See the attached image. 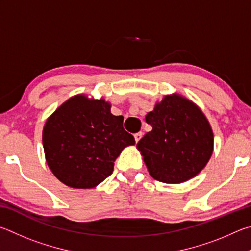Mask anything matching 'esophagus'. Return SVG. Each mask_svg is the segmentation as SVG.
Masks as SVG:
<instances>
[{
    "label": "esophagus",
    "instance_id": "34e87169",
    "mask_svg": "<svg viewBox=\"0 0 251 251\" xmlns=\"http://www.w3.org/2000/svg\"><path fill=\"white\" fill-rule=\"evenodd\" d=\"M142 138V132H138V133H135L134 134V140H135V142H139L140 141V139Z\"/></svg>",
    "mask_w": 251,
    "mask_h": 251
}]
</instances>
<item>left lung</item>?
<instances>
[{"mask_svg": "<svg viewBox=\"0 0 251 251\" xmlns=\"http://www.w3.org/2000/svg\"><path fill=\"white\" fill-rule=\"evenodd\" d=\"M152 126L137 144L149 173L156 181L179 184L196 176L214 151L207 118L193 101L166 95L146 116Z\"/></svg>", "mask_w": 251, "mask_h": 251, "instance_id": "left-lung-1", "label": "left lung"}]
</instances>
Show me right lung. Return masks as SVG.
<instances>
[{
	"instance_id": "1",
	"label": "right lung",
	"mask_w": 251,
	"mask_h": 251,
	"mask_svg": "<svg viewBox=\"0 0 251 251\" xmlns=\"http://www.w3.org/2000/svg\"><path fill=\"white\" fill-rule=\"evenodd\" d=\"M103 98L76 95L59 105L45 122L43 147L48 168L65 185L92 188L113 171L122 150L135 144Z\"/></svg>"
}]
</instances>
